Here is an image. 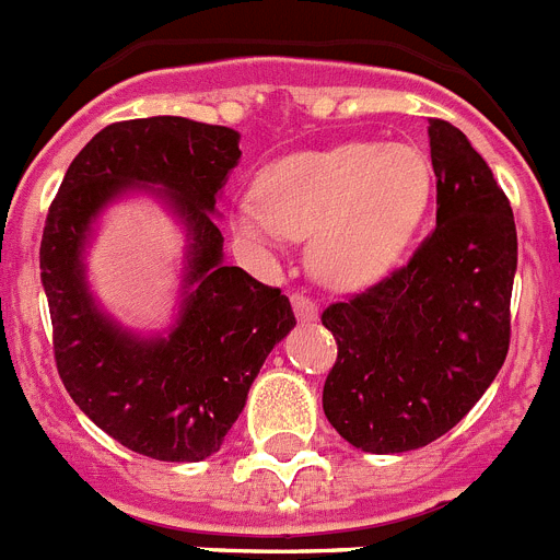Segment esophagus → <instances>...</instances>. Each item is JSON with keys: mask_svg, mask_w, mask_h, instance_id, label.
Masks as SVG:
<instances>
[{"mask_svg": "<svg viewBox=\"0 0 560 560\" xmlns=\"http://www.w3.org/2000/svg\"><path fill=\"white\" fill-rule=\"evenodd\" d=\"M292 310H295L298 320L310 323V320H317L320 306H317L315 298H310L306 292H295V295H292Z\"/></svg>", "mask_w": 560, "mask_h": 560, "instance_id": "esophagus-1", "label": "esophagus"}]
</instances>
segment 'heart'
Segmentation results:
<instances>
[{
	"instance_id": "b5f03b06",
	"label": "heart",
	"mask_w": 560,
	"mask_h": 560,
	"mask_svg": "<svg viewBox=\"0 0 560 560\" xmlns=\"http://www.w3.org/2000/svg\"><path fill=\"white\" fill-rule=\"evenodd\" d=\"M428 165L404 143H342L273 162L234 223L259 245L312 234V265L334 284H364L398 262L428 203Z\"/></svg>"
}]
</instances>
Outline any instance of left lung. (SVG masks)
I'll return each instance as SVG.
<instances>
[{"instance_id":"obj_1","label":"left lung","mask_w":560,"mask_h":560,"mask_svg":"<svg viewBox=\"0 0 560 560\" xmlns=\"http://www.w3.org/2000/svg\"><path fill=\"white\" fill-rule=\"evenodd\" d=\"M436 229L409 262L323 310L337 362L323 411L368 453L445 436L480 400L511 342L514 212L467 135L428 118Z\"/></svg>"}]
</instances>
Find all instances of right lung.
Masks as SVG:
<instances>
[{
    "label": "right lung",
    "mask_w": 560,
    "mask_h": 560,
    "mask_svg": "<svg viewBox=\"0 0 560 560\" xmlns=\"http://www.w3.org/2000/svg\"><path fill=\"white\" fill-rule=\"evenodd\" d=\"M240 135L179 115L104 127L68 165L40 240L51 345L74 404L124 447L156 462H201L223 445L273 345L295 326L290 298L223 265L215 196ZM156 184L191 232V292L168 338L115 329L86 295L81 248L97 209L127 186Z\"/></svg>",
    "instance_id": "add662e5"
}]
</instances>
